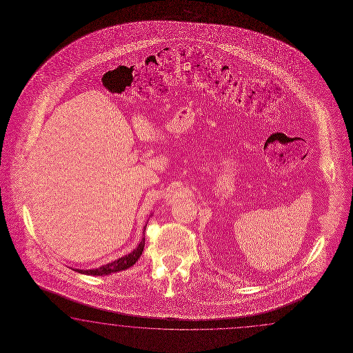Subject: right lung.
Segmentation results:
<instances>
[{
    "mask_svg": "<svg viewBox=\"0 0 353 353\" xmlns=\"http://www.w3.org/2000/svg\"><path fill=\"white\" fill-rule=\"evenodd\" d=\"M143 229H146V226ZM143 247H145V238H143V240L140 241V244L130 254H127L124 257L118 258L114 262H110L108 265L99 267V268H94V270H78V268H76L74 271L79 272V274H85V275H92V276H103L104 275L105 276V275H110L113 272L127 270V268L134 266L136 261H139V258L141 257Z\"/></svg>",
    "mask_w": 353,
    "mask_h": 353,
    "instance_id": "add662e5",
    "label": "right lung"
}]
</instances>
